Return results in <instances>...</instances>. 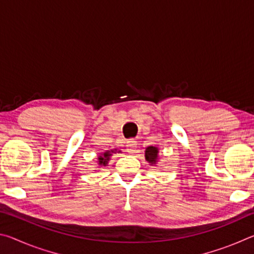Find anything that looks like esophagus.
Segmentation results:
<instances>
[{"label": "esophagus", "instance_id": "obj_1", "mask_svg": "<svg viewBox=\"0 0 254 254\" xmlns=\"http://www.w3.org/2000/svg\"><path fill=\"white\" fill-rule=\"evenodd\" d=\"M127 152L128 153H135V151H136V142L135 141H133V140H131V141H128L127 142Z\"/></svg>", "mask_w": 254, "mask_h": 254}]
</instances>
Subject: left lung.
<instances>
[{
    "label": "left lung",
    "instance_id": "obj_1",
    "mask_svg": "<svg viewBox=\"0 0 254 254\" xmlns=\"http://www.w3.org/2000/svg\"><path fill=\"white\" fill-rule=\"evenodd\" d=\"M158 158V148L156 147H149L145 150V159L150 163H156Z\"/></svg>",
    "mask_w": 254,
    "mask_h": 254
}]
</instances>
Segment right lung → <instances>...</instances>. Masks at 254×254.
Instances as JSON below:
<instances>
[{
  "instance_id": "add662e5",
  "label": "right lung",
  "mask_w": 254,
  "mask_h": 254,
  "mask_svg": "<svg viewBox=\"0 0 254 254\" xmlns=\"http://www.w3.org/2000/svg\"><path fill=\"white\" fill-rule=\"evenodd\" d=\"M112 152H114V151H111V152L107 151L103 154V156H100V158H98V162H100V165H103V166L107 165V160L110 159V156H112L111 154Z\"/></svg>"
}]
</instances>
